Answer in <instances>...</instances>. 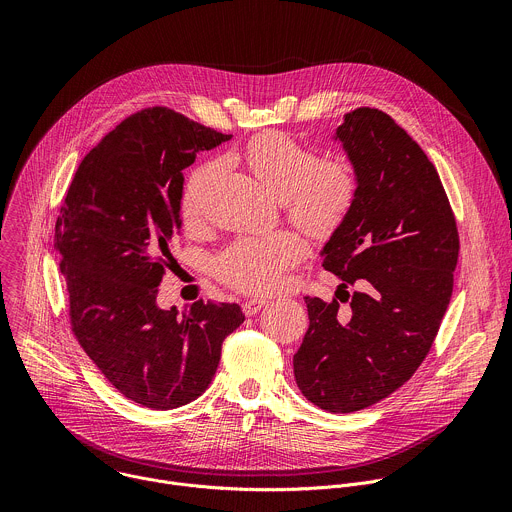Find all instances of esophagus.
Returning a JSON list of instances; mask_svg holds the SVG:
<instances>
[{"mask_svg": "<svg viewBox=\"0 0 512 512\" xmlns=\"http://www.w3.org/2000/svg\"><path fill=\"white\" fill-rule=\"evenodd\" d=\"M265 306H267L265 300H249V302L243 304V312H245V316H255V314L261 312Z\"/></svg>", "mask_w": 512, "mask_h": 512, "instance_id": "1", "label": "esophagus"}]
</instances>
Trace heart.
Masks as SVG:
<instances>
[{
  "mask_svg": "<svg viewBox=\"0 0 512 512\" xmlns=\"http://www.w3.org/2000/svg\"><path fill=\"white\" fill-rule=\"evenodd\" d=\"M249 170L277 198L285 200L287 216L314 239L334 235L350 214L360 176L348 158L322 160L320 154L283 131H265L247 141L241 152ZM221 162L198 166L184 188L182 210L194 218L202 196ZM302 257L298 237L289 231H273L257 237H241L216 255V277L247 294H267L281 283L285 269Z\"/></svg>",
  "mask_w": 512,
  "mask_h": 512,
  "instance_id": "heart-1",
  "label": "heart"
}]
</instances>
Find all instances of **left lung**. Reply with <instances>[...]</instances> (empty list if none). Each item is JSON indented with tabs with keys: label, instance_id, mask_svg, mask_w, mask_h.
I'll list each match as a JSON object with an SVG mask.
<instances>
[{
	"label": "left lung",
	"instance_id": "obj_1",
	"mask_svg": "<svg viewBox=\"0 0 512 512\" xmlns=\"http://www.w3.org/2000/svg\"><path fill=\"white\" fill-rule=\"evenodd\" d=\"M336 139L360 188L322 249L342 283L332 302L306 298L310 328L294 375L320 409L352 413L389 397L425 360L450 306L460 237L435 166L387 113H346ZM354 282L363 289L340 299ZM338 299L351 306L342 311Z\"/></svg>",
	"mask_w": 512,
	"mask_h": 512
}]
</instances>
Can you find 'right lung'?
Returning <instances> with one entry per match:
<instances>
[{
    "mask_svg": "<svg viewBox=\"0 0 512 512\" xmlns=\"http://www.w3.org/2000/svg\"><path fill=\"white\" fill-rule=\"evenodd\" d=\"M231 135L168 107L123 119L83 158L54 227L70 328L127 399L176 409L210 385L239 304L194 302L178 316L156 304L180 229L182 172Z\"/></svg>",
    "mask_w": 512,
    "mask_h": 512,
    "instance_id": "obj_1",
    "label": "right lung"
}]
</instances>
